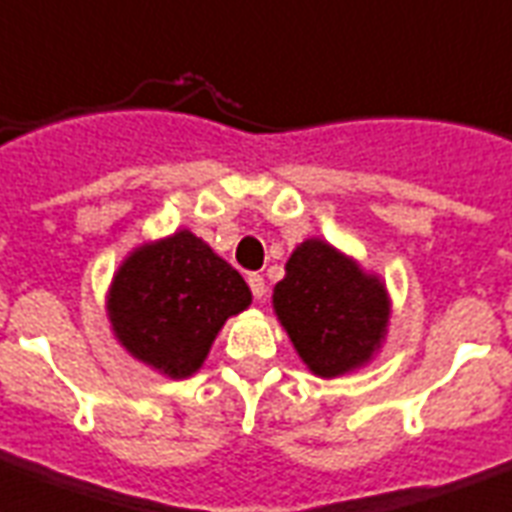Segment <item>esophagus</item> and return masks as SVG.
I'll list each match as a JSON object with an SVG mask.
<instances>
[{
	"label": "esophagus",
	"instance_id": "obj_1",
	"mask_svg": "<svg viewBox=\"0 0 512 512\" xmlns=\"http://www.w3.org/2000/svg\"><path fill=\"white\" fill-rule=\"evenodd\" d=\"M248 287H251V293L256 301H261V298L266 295V282L261 274H248Z\"/></svg>",
	"mask_w": 512,
	"mask_h": 512
}]
</instances>
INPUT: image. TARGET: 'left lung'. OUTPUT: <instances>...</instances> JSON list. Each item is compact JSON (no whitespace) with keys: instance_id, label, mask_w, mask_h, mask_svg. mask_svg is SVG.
I'll list each match as a JSON object with an SVG mask.
<instances>
[{"instance_id":"1","label":"left lung","mask_w":512,"mask_h":512,"mask_svg":"<svg viewBox=\"0 0 512 512\" xmlns=\"http://www.w3.org/2000/svg\"><path fill=\"white\" fill-rule=\"evenodd\" d=\"M272 306L295 353L322 379L350 374L377 356L392 314L382 277L322 238L303 240L290 253Z\"/></svg>"}]
</instances>
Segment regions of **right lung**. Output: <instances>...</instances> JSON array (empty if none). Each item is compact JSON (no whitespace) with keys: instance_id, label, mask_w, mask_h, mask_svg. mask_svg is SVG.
Masks as SVG:
<instances>
[{"instance_id":"1","label":"right lung","mask_w":512,"mask_h":512,"mask_svg":"<svg viewBox=\"0 0 512 512\" xmlns=\"http://www.w3.org/2000/svg\"><path fill=\"white\" fill-rule=\"evenodd\" d=\"M248 306L251 290L238 269L190 230L133 248L107 293L117 342L170 379L193 377L219 329Z\"/></svg>"}]
</instances>
